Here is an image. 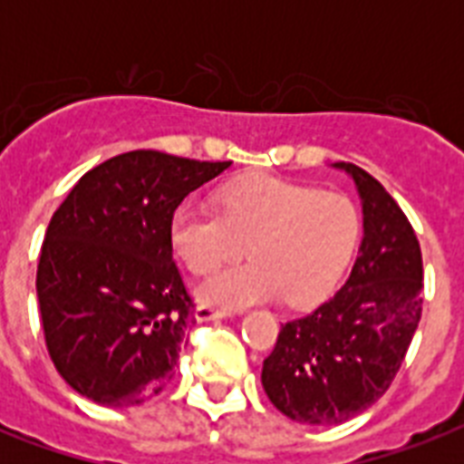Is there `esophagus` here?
<instances>
[{
    "label": "esophagus",
    "instance_id": "1",
    "mask_svg": "<svg viewBox=\"0 0 464 464\" xmlns=\"http://www.w3.org/2000/svg\"><path fill=\"white\" fill-rule=\"evenodd\" d=\"M233 310L231 308H218V305L202 304L195 308V317L199 323H207V320H221V317H228Z\"/></svg>",
    "mask_w": 464,
    "mask_h": 464
}]
</instances>
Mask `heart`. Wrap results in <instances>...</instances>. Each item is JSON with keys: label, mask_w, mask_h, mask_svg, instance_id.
Here are the masks:
<instances>
[{"label": "heart", "mask_w": 464, "mask_h": 464, "mask_svg": "<svg viewBox=\"0 0 464 464\" xmlns=\"http://www.w3.org/2000/svg\"><path fill=\"white\" fill-rule=\"evenodd\" d=\"M218 214L192 202L170 218V243L188 269L217 272L199 298L218 305H247L279 296L286 305L323 301L349 267L361 240V211L352 197L308 185L250 175L218 189Z\"/></svg>", "instance_id": "obj_1"}]
</instances>
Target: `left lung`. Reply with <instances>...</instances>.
Here are the masks:
<instances>
[{
	"label": "left lung",
	"instance_id": "obj_1",
	"mask_svg": "<svg viewBox=\"0 0 464 464\" xmlns=\"http://www.w3.org/2000/svg\"><path fill=\"white\" fill-rule=\"evenodd\" d=\"M363 240L344 286L310 315L282 324L262 363L269 402L294 421L337 426L378 402L421 320L424 262L417 233L388 189L353 163Z\"/></svg>",
	"mask_w": 464,
	"mask_h": 464
}]
</instances>
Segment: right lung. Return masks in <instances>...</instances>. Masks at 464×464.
Listing matches in <instances>:
<instances>
[{"label": "right lung", "mask_w": 464, "mask_h": 464, "mask_svg": "<svg viewBox=\"0 0 464 464\" xmlns=\"http://www.w3.org/2000/svg\"><path fill=\"white\" fill-rule=\"evenodd\" d=\"M228 166L127 151L82 175L53 214L35 289L47 353L79 395L134 407L170 381L195 323L170 218Z\"/></svg>", "instance_id": "obj_1"}]
</instances>
